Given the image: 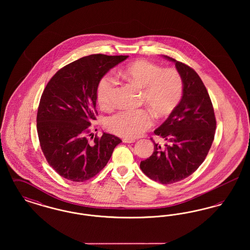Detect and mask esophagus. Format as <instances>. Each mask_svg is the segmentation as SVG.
Here are the masks:
<instances>
[{
  "mask_svg": "<svg viewBox=\"0 0 250 250\" xmlns=\"http://www.w3.org/2000/svg\"><path fill=\"white\" fill-rule=\"evenodd\" d=\"M123 142L125 143H135V140H132V139H124Z\"/></svg>",
  "mask_w": 250,
  "mask_h": 250,
  "instance_id": "obj_1",
  "label": "esophagus"
}]
</instances>
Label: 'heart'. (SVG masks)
I'll return each instance as SVG.
<instances>
[{
  "label": "heart",
  "mask_w": 250,
  "mask_h": 250,
  "mask_svg": "<svg viewBox=\"0 0 250 250\" xmlns=\"http://www.w3.org/2000/svg\"><path fill=\"white\" fill-rule=\"evenodd\" d=\"M119 74L143 90V101L157 116H165L178 106L184 92L181 75L172 68L162 69L146 60L133 62L121 69ZM117 80L111 74L105 75L99 82L96 99L102 108L114 106ZM153 124L151 113L145 108L122 109L106 120L107 128L125 139L140 137Z\"/></svg>",
  "instance_id": "1"
}]
</instances>
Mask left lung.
<instances>
[{"label":"left lung","instance_id":"obj_1","mask_svg":"<svg viewBox=\"0 0 250 250\" xmlns=\"http://www.w3.org/2000/svg\"><path fill=\"white\" fill-rule=\"evenodd\" d=\"M175 62L182 77V99L167 119L155 130L167 143L154 144V153L141 162L145 175L163 185L173 184L191 175L204 161L214 141L216 121L214 107L202 79L190 66Z\"/></svg>","mask_w":250,"mask_h":250}]
</instances>
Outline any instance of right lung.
Returning a JSON list of instances; mask_svg holds the SVG:
<instances>
[{
	"mask_svg": "<svg viewBox=\"0 0 250 250\" xmlns=\"http://www.w3.org/2000/svg\"><path fill=\"white\" fill-rule=\"evenodd\" d=\"M128 56L92 54L72 62L50 79L41 95L36 126L42 152L49 166L73 182L93 178L103 167L118 137L103 133L91 136L97 113L96 90L109 69Z\"/></svg>",
	"mask_w": 250,
	"mask_h": 250,
	"instance_id": "obj_1",
	"label": "right lung"
}]
</instances>
